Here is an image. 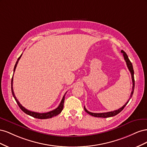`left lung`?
Masks as SVG:
<instances>
[{"label": "left lung", "instance_id": "left-lung-1", "mask_svg": "<svg viewBox=\"0 0 147 147\" xmlns=\"http://www.w3.org/2000/svg\"><path fill=\"white\" fill-rule=\"evenodd\" d=\"M122 53H123V55L124 56V60H125L126 63V65L127 66V68L129 70L130 72H131V77H132V92H131V96H130V98L131 99L132 96V94H133V92H134V85H135V81H134V69H133V67H132V64L131 63V62L130 61V60L128 58V56L127 55H126V53L124 52L123 50H121V51ZM129 101V99L128 100V101L126 102V103L124 104L122 107L119 108V109L117 110H114V111H112V112H105V113H92V112H89V111H88L85 107H84V110H85V112L86 113H88L89 115H91V116H93V117H100V118H109V117H113V116H115V115H117V114H118L119 112H121V111L123 110V109L125 107V106L127 105V104L128 103V102Z\"/></svg>", "mask_w": 147, "mask_h": 147}]
</instances>
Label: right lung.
<instances>
[{"label": "right lung", "mask_w": 147, "mask_h": 147, "mask_svg": "<svg viewBox=\"0 0 147 147\" xmlns=\"http://www.w3.org/2000/svg\"><path fill=\"white\" fill-rule=\"evenodd\" d=\"M22 55H23V53L21 55V56L18 57V59L16 63L15 64V65L14 67V70H13V74H14L15 71V69H16V67L17 66V64L18 63V61L20 59L21 57L22 56ZM13 77H12V78H11V92H12V94L13 96V97H14V98L16 102V103L18 104V106L20 107V108L21 109L22 111H23V112L28 114V115H30V116L34 118H38V119H48V118H51L53 117H55L56 116V115H57L58 114H59L61 112L62 110H63V107H64V99H65V95L66 94H64V96H63V99H62L61 103L59 104V106L57 107L53 110L52 111H50V112H47V113H37V112H32V111H29L28 110H27L26 109H25L23 106H22V105L20 103V102L18 100V99H16V97L15 95V93H14V91H13Z\"/></svg>", "instance_id": "right-lung-1"}]
</instances>
